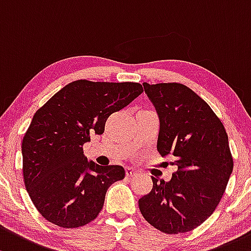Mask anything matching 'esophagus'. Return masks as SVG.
<instances>
[{"instance_id": "1", "label": "esophagus", "mask_w": 251, "mask_h": 251, "mask_svg": "<svg viewBox=\"0 0 251 251\" xmlns=\"http://www.w3.org/2000/svg\"><path fill=\"white\" fill-rule=\"evenodd\" d=\"M125 172H126V176H127V178H131V176H134L138 174V171L133 167H126Z\"/></svg>"}]
</instances>
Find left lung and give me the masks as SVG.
<instances>
[{"label": "left lung", "mask_w": 251, "mask_h": 251, "mask_svg": "<svg viewBox=\"0 0 251 251\" xmlns=\"http://www.w3.org/2000/svg\"><path fill=\"white\" fill-rule=\"evenodd\" d=\"M160 119L157 151L178 167L170 181L152 176L139 210L168 234L192 231L218 207L233 170L228 137L204 100L179 83H143Z\"/></svg>", "instance_id": "left-lung-1"}]
</instances>
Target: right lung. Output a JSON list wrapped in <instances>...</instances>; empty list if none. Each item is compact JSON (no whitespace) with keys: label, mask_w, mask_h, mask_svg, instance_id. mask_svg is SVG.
<instances>
[{"label":"right lung","mask_w":251,"mask_h":251,"mask_svg":"<svg viewBox=\"0 0 251 251\" xmlns=\"http://www.w3.org/2000/svg\"><path fill=\"white\" fill-rule=\"evenodd\" d=\"M143 92L139 83L75 80L33 115L21 144L25 188L44 219L65 228L97 218L105 192L125 178L118 165L88 161L83 146L102 134L107 119Z\"/></svg>","instance_id":"obj_1"}]
</instances>
